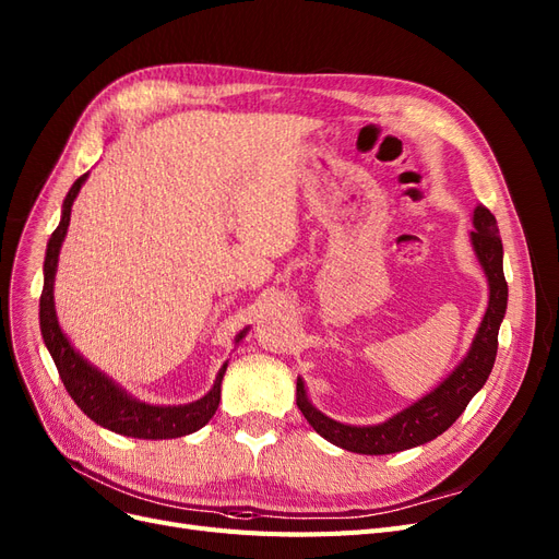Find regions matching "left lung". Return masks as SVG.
<instances>
[{
	"label": "left lung",
	"mask_w": 559,
	"mask_h": 559,
	"mask_svg": "<svg viewBox=\"0 0 559 559\" xmlns=\"http://www.w3.org/2000/svg\"><path fill=\"white\" fill-rule=\"evenodd\" d=\"M472 224L474 230L469 234V240L488 280V310L484 319H480L469 352L444 381H439L437 389L412 402L409 407H404L391 418L377 423V426H349V423H340L325 416L307 397L305 383L298 377V409L302 412L307 423L323 439H329L331 444L362 455H386L428 444V441H432L441 432H447L455 418L465 412L469 400L484 389L497 356V335L507 314L509 286L504 280V249L495 215L486 205H476Z\"/></svg>",
	"instance_id": "left-lung-1"
}]
</instances>
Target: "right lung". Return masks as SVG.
Wrapping results in <instances>:
<instances>
[{
  "label": "right lung",
  "instance_id": "1",
  "mask_svg": "<svg viewBox=\"0 0 559 559\" xmlns=\"http://www.w3.org/2000/svg\"><path fill=\"white\" fill-rule=\"evenodd\" d=\"M90 173L81 176L69 189V194L62 203V217L46 247V261H44V292L38 300V321H41V335L48 346V352L57 365L64 389L79 404L83 414H87L96 426L112 430L124 437L136 439H176L201 430L205 423L215 416L219 400H222V379L226 372L228 360L222 365L213 389L203 397L187 402V404H150L131 395L122 389L118 381L102 372L96 365H92L67 337L60 321L55 312V273L57 263H60V249L67 238V228L71 222V205L79 197L81 187L85 185ZM249 329H242L236 335V344L242 342Z\"/></svg>",
  "mask_w": 559,
  "mask_h": 559
}]
</instances>
